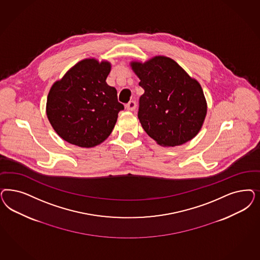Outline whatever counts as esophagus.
Returning a JSON list of instances; mask_svg holds the SVG:
<instances>
[{
	"instance_id": "esophagus-1",
	"label": "esophagus",
	"mask_w": 260,
	"mask_h": 260,
	"mask_svg": "<svg viewBox=\"0 0 260 260\" xmlns=\"http://www.w3.org/2000/svg\"><path fill=\"white\" fill-rule=\"evenodd\" d=\"M136 107H137V104H136V102L133 101H129L125 105L126 109L129 110V111H134V110L136 109Z\"/></svg>"
}]
</instances>
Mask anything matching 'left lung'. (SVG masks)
I'll return each mask as SVG.
<instances>
[{
	"label": "left lung",
	"mask_w": 260,
	"mask_h": 260,
	"mask_svg": "<svg viewBox=\"0 0 260 260\" xmlns=\"http://www.w3.org/2000/svg\"><path fill=\"white\" fill-rule=\"evenodd\" d=\"M131 66L144 90L138 117L147 135L160 145L173 147L198 134L207 114L200 84L166 56Z\"/></svg>",
	"instance_id": "8db88e82"
}]
</instances>
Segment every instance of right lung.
Instances as JSON below:
<instances>
[{"label":"right lung","instance_id":"add662e5","mask_svg":"<svg viewBox=\"0 0 260 260\" xmlns=\"http://www.w3.org/2000/svg\"><path fill=\"white\" fill-rule=\"evenodd\" d=\"M110 71L109 62L84 59L50 88L47 116L64 141L89 148L112 133L124 106L116 88L106 83Z\"/></svg>","mask_w":260,"mask_h":260}]
</instances>
